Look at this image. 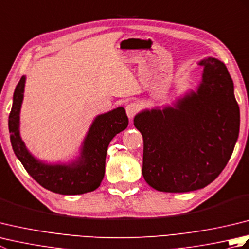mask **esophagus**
Segmentation results:
<instances>
[{
	"instance_id": "esophagus-1",
	"label": "esophagus",
	"mask_w": 249,
	"mask_h": 249,
	"mask_svg": "<svg viewBox=\"0 0 249 249\" xmlns=\"http://www.w3.org/2000/svg\"><path fill=\"white\" fill-rule=\"evenodd\" d=\"M138 111H139V106L135 103H131L126 106V114H127L129 120H133L134 116L137 114Z\"/></svg>"
}]
</instances>
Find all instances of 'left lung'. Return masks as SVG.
<instances>
[{
    "mask_svg": "<svg viewBox=\"0 0 249 249\" xmlns=\"http://www.w3.org/2000/svg\"><path fill=\"white\" fill-rule=\"evenodd\" d=\"M202 81L163 109L143 110L134 125L143 137L142 174L151 187L187 193L208 186L224 170L240 131L233 81L223 62L208 57Z\"/></svg>",
    "mask_w": 249,
    "mask_h": 249,
    "instance_id": "left-lung-1",
    "label": "left lung"
}]
</instances>
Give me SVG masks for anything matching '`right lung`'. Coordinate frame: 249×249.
Instances as JSON below:
<instances>
[{"label": "right lung", "mask_w": 249, "mask_h": 249, "mask_svg": "<svg viewBox=\"0 0 249 249\" xmlns=\"http://www.w3.org/2000/svg\"><path fill=\"white\" fill-rule=\"evenodd\" d=\"M24 84L25 76H22L14 92L8 128L13 150L25 170L44 188L56 194L81 195L98 188L105 176L106 155L110 141L128 125L125 109L119 107L95 118L76 160L49 165L32 155L20 137V109Z\"/></svg>", "instance_id": "right-lung-1"}]
</instances>
